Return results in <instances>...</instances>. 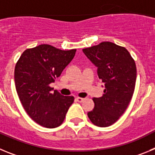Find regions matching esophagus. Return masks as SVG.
I'll use <instances>...</instances> for the list:
<instances>
[{
    "mask_svg": "<svg viewBox=\"0 0 155 155\" xmlns=\"http://www.w3.org/2000/svg\"><path fill=\"white\" fill-rule=\"evenodd\" d=\"M84 99H85V98H80V97H78V98H76V101H77V102H82Z\"/></svg>",
    "mask_w": 155,
    "mask_h": 155,
    "instance_id": "obj_1",
    "label": "esophagus"
}]
</instances>
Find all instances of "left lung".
<instances>
[{"label":"left lung","instance_id":"1","mask_svg":"<svg viewBox=\"0 0 155 155\" xmlns=\"http://www.w3.org/2000/svg\"><path fill=\"white\" fill-rule=\"evenodd\" d=\"M98 68V78L105 84L104 94L94 98V109L87 113L91 122L109 127L124 114L134 94L137 79L135 61L125 47L111 42L83 49Z\"/></svg>","mask_w":155,"mask_h":155}]
</instances>
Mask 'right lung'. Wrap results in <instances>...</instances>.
I'll return each mask as SVG.
<instances>
[{
  "label": "right lung",
  "mask_w": 155,
  "mask_h": 155,
  "mask_svg": "<svg viewBox=\"0 0 155 155\" xmlns=\"http://www.w3.org/2000/svg\"><path fill=\"white\" fill-rule=\"evenodd\" d=\"M76 50H62L47 44L25 50L15 68L18 98L30 118L39 125L55 128L62 124L73 96H64L50 84L61 76Z\"/></svg>",
  "instance_id": "right-lung-1"
}]
</instances>
